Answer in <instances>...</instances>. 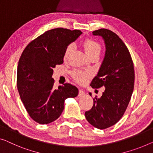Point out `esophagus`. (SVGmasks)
Segmentation results:
<instances>
[{
	"label": "esophagus",
	"mask_w": 153,
	"mask_h": 153,
	"mask_svg": "<svg viewBox=\"0 0 153 153\" xmlns=\"http://www.w3.org/2000/svg\"><path fill=\"white\" fill-rule=\"evenodd\" d=\"M84 94H85V92L82 90V89H79V94L78 95L79 97L82 96V95H84Z\"/></svg>",
	"instance_id": "34e87169"
}]
</instances>
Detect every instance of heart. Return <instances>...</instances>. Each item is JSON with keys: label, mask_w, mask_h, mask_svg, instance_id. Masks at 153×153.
I'll list each match as a JSON object with an SVG mask.
<instances>
[{"label": "heart", "mask_w": 153, "mask_h": 153, "mask_svg": "<svg viewBox=\"0 0 153 153\" xmlns=\"http://www.w3.org/2000/svg\"><path fill=\"white\" fill-rule=\"evenodd\" d=\"M83 47L84 51L89 57L93 56L95 54H100L101 52V46L98 42L92 39H86L84 41ZM74 49V45L70 44L66 49L64 54V58L67 59L69 57V54ZM74 79L77 82L80 84H84L89 77H91V74L88 71H75L73 74Z\"/></svg>", "instance_id": "heart-1"}]
</instances>
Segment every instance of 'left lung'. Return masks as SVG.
<instances>
[{
	"label": "left lung",
	"mask_w": 153,
	"mask_h": 153,
	"mask_svg": "<svg viewBox=\"0 0 153 153\" xmlns=\"http://www.w3.org/2000/svg\"><path fill=\"white\" fill-rule=\"evenodd\" d=\"M93 35L103 38L106 51L90 85L93 88L104 86L105 90L101 97L93 99V106L86 111L85 117L92 126L105 129L115 124L126 111L133 91L135 71L128 49L117 34L100 29L93 31Z\"/></svg>",
	"instance_id": "8db88e82"
}]
</instances>
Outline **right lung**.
<instances>
[{
  "mask_svg": "<svg viewBox=\"0 0 153 153\" xmlns=\"http://www.w3.org/2000/svg\"><path fill=\"white\" fill-rule=\"evenodd\" d=\"M82 34L80 30L56 28L49 30L27 45L17 69V88L29 116L40 124L60 117L65 101L78 95L76 86L66 83L53 88V68L62 65L68 45Z\"/></svg>",
  "mask_w": 153,
  "mask_h": 153,
  "instance_id": "right-lung-1",
  "label": "right lung"
}]
</instances>
